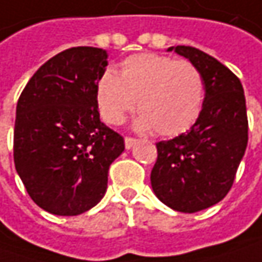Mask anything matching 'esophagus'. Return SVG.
<instances>
[{
  "mask_svg": "<svg viewBox=\"0 0 262 262\" xmlns=\"http://www.w3.org/2000/svg\"><path fill=\"white\" fill-rule=\"evenodd\" d=\"M137 140L136 138H133V137H125V147L129 150V148H133V146L136 144Z\"/></svg>",
  "mask_w": 262,
  "mask_h": 262,
  "instance_id": "1",
  "label": "esophagus"
}]
</instances>
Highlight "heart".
<instances>
[{"instance_id": "1", "label": "heart", "mask_w": 262, "mask_h": 262, "mask_svg": "<svg viewBox=\"0 0 262 262\" xmlns=\"http://www.w3.org/2000/svg\"><path fill=\"white\" fill-rule=\"evenodd\" d=\"M204 95V78L194 64L156 54L128 56L119 74L106 70L96 84V103L105 122L122 124L138 100L137 129H155L163 137L179 136L195 124Z\"/></svg>"}]
</instances>
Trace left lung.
<instances>
[{
  "label": "left lung",
  "mask_w": 262,
  "mask_h": 262,
  "mask_svg": "<svg viewBox=\"0 0 262 262\" xmlns=\"http://www.w3.org/2000/svg\"><path fill=\"white\" fill-rule=\"evenodd\" d=\"M200 70L206 97L196 122L157 143L151 188L167 207L195 213L222 201L233 185L248 144L244 87L227 67L192 46H170Z\"/></svg>",
  "instance_id": "1"
}]
</instances>
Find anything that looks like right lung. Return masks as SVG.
I'll return each instance as SVG.
<instances>
[{
    "instance_id": "obj_1",
    "label": "right lung",
    "mask_w": 262,
    "mask_h": 262,
    "mask_svg": "<svg viewBox=\"0 0 262 262\" xmlns=\"http://www.w3.org/2000/svg\"><path fill=\"white\" fill-rule=\"evenodd\" d=\"M105 49L70 48L36 71L17 102L14 165L30 198L56 216H77L105 195L124 138L100 121L96 84Z\"/></svg>"
}]
</instances>
